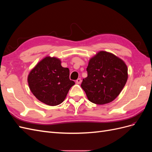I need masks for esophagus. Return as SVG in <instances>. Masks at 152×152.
Masks as SVG:
<instances>
[{
    "label": "esophagus",
    "mask_w": 152,
    "mask_h": 152,
    "mask_svg": "<svg viewBox=\"0 0 152 152\" xmlns=\"http://www.w3.org/2000/svg\"><path fill=\"white\" fill-rule=\"evenodd\" d=\"M81 82H82L81 79H80V78H79V79H78L76 80V84H79L81 83Z\"/></svg>",
    "instance_id": "34e87169"
}]
</instances>
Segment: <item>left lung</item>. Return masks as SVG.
<instances>
[{"label":"left lung","mask_w":152,"mask_h":152,"mask_svg":"<svg viewBox=\"0 0 152 152\" xmlns=\"http://www.w3.org/2000/svg\"><path fill=\"white\" fill-rule=\"evenodd\" d=\"M86 70L87 77L82 80L81 87L90 102L97 104L113 101L127 80L125 63L106 51H100L92 58Z\"/></svg>","instance_id":"1"}]
</instances>
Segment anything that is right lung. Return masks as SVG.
Wrapping results in <instances>:
<instances>
[{"label":"right lung","instance_id":"1","mask_svg":"<svg viewBox=\"0 0 152 152\" xmlns=\"http://www.w3.org/2000/svg\"><path fill=\"white\" fill-rule=\"evenodd\" d=\"M69 75V69L62 67L59 59L45 57L29 73L30 89L41 102L50 106L58 105L75 84Z\"/></svg>","mask_w":152,"mask_h":152}]
</instances>
